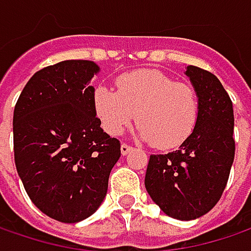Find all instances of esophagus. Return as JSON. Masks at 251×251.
Wrapping results in <instances>:
<instances>
[{
	"mask_svg": "<svg viewBox=\"0 0 251 251\" xmlns=\"http://www.w3.org/2000/svg\"><path fill=\"white\" fill-rule=\"evenodd\" d=\"M132 149H133V148H132L130 145H127V143H122V145H121V152H122V155H127Z\"/></svg>",
	"mask_w": 251,
	"mask_h": 251,
	"instance_id": "esophagus-1",
	"label": "esophagus"
}]
</instances>
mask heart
<instances>
[{
    "mask_svg": "<svg viewBox=\"0 0 251 251\" xmlns=\"http://www.w3.org/2000/svg\"><path fill=\"white\" fill-rule=\"evenodd\" d=\"M118 92L98 86L94 108L102 127L119 135L136 118L138 135L159 149H173L187 139L198 122L199 98L193 86L175 82L155 69H138L116 78Z\"/></svg>",
    "mask_w": 251,
    "mask_h": 251,
    "instance_id": "1",
    "label": "heart"
}]
</instances>
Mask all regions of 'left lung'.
I'll list each match as a JSON object with an SVG mask.
<instances>
[{
    "label": "left lung",
    "instance_id": "obj_1",
    "mask_svg": "<svg viewBox=\"0 0 251 251\" xmlns=\"http://www.w3.org/2000/svg\"><path fill=\"white\" fill-rule=\"evenodd\" d=\"M186 75L199 98V116L179 151L151 155L145 187L173 219L193 220L220 200L234 160L231 99L212 72L187 67Z\"/></svg>",
    "mask_w": 251,
    "mask_h": 251
}]
</instances>
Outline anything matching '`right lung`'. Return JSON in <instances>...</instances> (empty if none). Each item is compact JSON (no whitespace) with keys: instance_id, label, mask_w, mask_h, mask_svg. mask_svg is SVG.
I'll list each match as a JSON object with an SVG mask.
<instances>
[{"instance_id":"1","label":"right lung","mask_w":251,"mask_h":251,"mask_svg":"<svg viewBox=\"0 0 251 251\" xmlns=\"http://www.w3.org/2000/svg\"><path fill=\"white\" fill-rule=\"evenodd\" d=\"M99 67L71 59L44 68L26 82L14 109V159L38 209L62 223L98 210L121 143L100 127L89 86Z\"/></svg>"}]
</instances>
